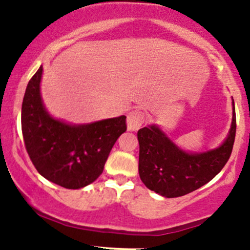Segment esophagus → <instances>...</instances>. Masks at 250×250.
Returning a JSON list of instances; mask_svg holds the SVG:
<instances>
[{
	"label": "esophagus",
	"instance_id": "34e87169",
	"mask_svg": "<svg viewBox=\"0 0 250 250\" xmlns=\"http://www.w3.org/2000/svg\"><path fill=\"white\" fill-rule=\"evenodd\" d=\"M145 122V114L140 110H131L127 116V128L129 131H136Z\"/></svg>",
	"mask_w": 250,
	"mask_h": 250
}]
</instances>
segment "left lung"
Returning <instances> with one entry per match:
<instances>
[{
    "label": "left lung",
    "mask_w": 250,
    "mask_h": 250,
    "mask_svg": "<svg viewBox=\"0 0 250 250\" xmlns=\"http://www.w3.org/2000/svg\"><path fill=\"white\" fill-rule=\"evenodd\" d=\"M219 147L201 153L181 149L157 125L137 131L140 145L139 174L146 187L165 197H179L213 180L230 157L236 133V116Z\"/></svg>",
    "instance_id": "1"
}]
</instances>
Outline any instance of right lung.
<instances>
[{
    "label": "right lung",
    "mask_w": 250,
    "mask_h": 250,
    "mask_svg": "<svg viewBox=\"0 0 250 250\" xmlns=\"http://www.w3.org/2000/svg\"><path fill=\"white\" fill-rule=\"evenodd\" d=\"M43 67L25 89L21 125L25 149L44 179L67 189L90 185L102 174L111 148L127 130L125 116L73 125L59 120L41 96Z\"/></svg>",
    "instance_id": "obj_1"
}]
</instances>
